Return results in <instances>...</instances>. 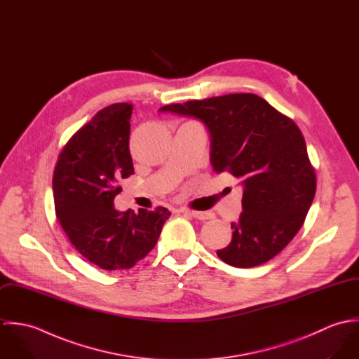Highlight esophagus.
<instances>
[{
	"instance_id": "esophagus-1",
	"label": "esophagus",
	"mask_w": 359,
	"mask_h": 359,
	"mask_svg": "<svg viewBox=\"0 0 359 359\" xmlns=\"http://www.w3.org/2000/svg\"><path fill=\"white\" fill-rule=\"evenodd\" d=\"M181 211L185 212V214H188L189 217L196 218V219H201V221L211 219V218L214 217L212 212H210V211H196V210H189V208H182Z\"/></svg>"
}]
</instances>
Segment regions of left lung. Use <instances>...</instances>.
<instances>
[{
    "label": "left lung",
    "instance_id": "8db88e82",
    "mask_svg": "<svg viewBox=\"0 0 359 359\" xmlns=\"http://www.w3.org/2000/svg\"><path fill=\"white\" fill-rule=\"evenodd\" d=\"M158 111L202 121L214 171L241 180L243 211L231 224V243L217 256L232 266L252 268L280 253L303 226L316 189L296 123L255 94L165 104Z\"/></svg>",
    "mask_w": 359,
    "mask_h": 359
}]
</instances>
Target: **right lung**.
<instances>
[{
  "mask_svg": "<svg viewBox=\"0 0 359 359\" xmlns=\"http://www.w3.org/2000/svg\"><path fill=\"white\" fill-rule=\"evenodd\" d=\"M133 104L114 103L81 127L59 154L53 180L56 217L76 250L106 271L127 269L148 256L171 212L118 211V181L134 174L130 154Z\"/></svg>",
  "mask_w": 359,
  "mask_h": 359,
  "instance_id": "obj_1",
  "label": "right lung"
}]
</instances>
